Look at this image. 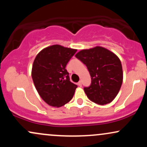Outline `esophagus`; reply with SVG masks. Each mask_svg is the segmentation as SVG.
<instances>
[{
	"label": "esophagus",
	"instance_id": "obj_1",
	"mask_svg": "<svg viewBox=\"0 0 147 147\" xmlns=\"http://www.w3.org/2000/svg\"><path fill=\"white\" fill-rule=\"evenodd\" d=\"M78 86H80V87H82V82H81V81H79V82H78Z\"/></svg>",
	"mask_w": 147,
	"mask_h": 147
}]
</instances>
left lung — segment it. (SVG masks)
Returning a JSON list of instances; mask_svg holds the SVG:
<instances>
[{
    "mask_svg": "<svg viewBox=\"0 0 147 147\" xmlns=\"http://www.w3.org/2000/svg\"><path fill=\"white\" fill-rule=\"evenodd\" d=\"M75 57L86 65L90 75V85L84 88L88 98L99 105L111 103L122 86L123 71L119 59L99 46L81 50Z\"/></svg>",
    "mask_w": 147,
    "mask_h": 147,
    "instance_id": "8db88e82",
    "label": "left lung"
}]
</instances>
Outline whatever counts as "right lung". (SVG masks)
<instances>
[{
	"label": "right lung",
	"instance_id": "1",
	"mask_svg": "<svg viewBox=\"0 0 147 147\" xmlns=\"http://www.w3.org/2000/svg\"><path fill=\"white\" fill-rule=\"evenodd\" d=\"M77 50L54 45L42 50L34 61L32 77L37 92L47 104L61 107L70 102L77 88L65 69Z\"/></svg>",
	"mask_w": 147,
	"mask_h": 147
}]
</instances>
